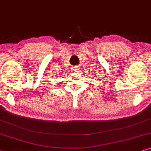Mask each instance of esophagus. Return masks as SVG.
<instances>
[{"label":"esophagus","mask_w":151,"mask_h":151,"mask_svg":"<svg viewBox=\"0 0 151 151\" xmlns=\"http://www.w3.org/2000/svg\"><path fill=\"white\" fill-rule=\"evenodd\" d=\"M74 70H77V69H76V68H74ZM75 71H76V70H75Z\"/></svg>","instance_id":"1"}]
</instances>
